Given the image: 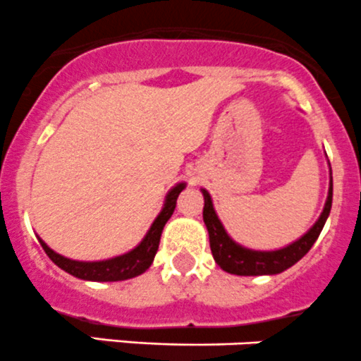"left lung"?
I'll list each match as a JSON object with an SVG mask.
<instances>
[{"label": "left lung", "instance_id": "obj_1", "mask_svg": "<svg viewBox=\"0 0 361 361\" xmlns=\"http://www.w3.org/2000/svg\"><path fill=\"white\" fill-rule=\"evenodd\" d=\"M202 195H204V208H202V219H204L206 229L209 234V247H212L213 259L216 264L233 275H275L281 274L284 269L291 268L295 262H298L307 252L312 248L316 240L319 238L321 231H323L324 222H326L328 215L331 209V195H334V183L330 181V190H328L326 204H324L323 213H321L319 220L312 226V229L307 234H303L298 241L288 245V247L281 248V250L271 252H259L245 248L241 245L234 243L229 236H227L226 229H224L222 222L216 216L215 209H213L212 197L208 192L202 188Z\"/></svg>", "mask_w": 361, "mask_h": 361}]
</instances>
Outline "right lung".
<instances>
[{
	"mask_svg": "<svg viewBox=\"0 0 361 361\" xmlns=\"http://www.w3.org/2000/svg\"><path fill=\"white\" fill-rule=\"evenodd\" d=\"M185 188V183H178L176 187L171 188V192L166 197V204H164L162 212L157 216L155 222L149 227L148 234L145 240L134 248V250L127 252L118 257L106 259V261H95V262H84V261H73V259H66L63 255L56 254L52 248H49L44 241L40 240L42 248L45 254L51 257V261L61 269H65L66 274L73 275L82 281H95V282H116V281H127V279L137 277V275L145 274L146 269L152 266L153 259H155L157 250H159L160 236H162V229L166 226L167 220L173 215L174 208H176V199L180 192Z\"/></svg>",
	"mask_w": 361,
	"mask_h": 361,
	"instance_id": "right-lung-1",
	"label": "right lung"
}]
</instances>
